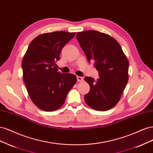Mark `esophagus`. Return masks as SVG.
Masks as SVG:
<instances>
[{"mask_svg": "<svg viewBox=\"0 0 153 153\" xmlns=\"http://www.w3.org/2000/svg\"><path fill=\"white\" fill-rule=\"evenodd\" d=\"M77 80L78 82H81L83 80V78L81 76H77Z\"/></svg>", "mask_w": 153, "mask_h": 153, "instance_id": "obj_1", "label": "esophagus"}]
</instances>
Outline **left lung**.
Listing matches in <instances>:
<instances>
[{
  "instance_id": "obj_1",
  "label": "left lung",
  "mask_w": 153,
  "mask_h": 153,
  "mask_svg": "<svg viewBox=\"0 0 153 153\" xmlns=\"http://www.w3.org/2000/svg\"><path fill=\"white\" fill-rule=\"evenodd\" d=\"M76 39L89 62L98 71L97 80L85 77L90 86L86 103L97 111H107L119 102L128 81L129 62L115 39L95 30L77 32Z\"/></svg>"
}]
</instances>
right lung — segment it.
Masks as SVG:
<instances>
[{"instance_id":"obj_1","label":"right lung","mask_w":153,"mask_h":153,"mask_svg":"<svg viewBox=\"0 0 153 153\" xmlns=\"http://www.w3.org/2000/svg\"><path fill=\"white\" fill-rule=\"evenodd\" d=\"M76 33L64 31L46 33L30 43L23 58V81L32 101L39 109L53 111L61 107L75 85L74 74L58 71L62 48Z\"/></svg>"}]
</instances>
